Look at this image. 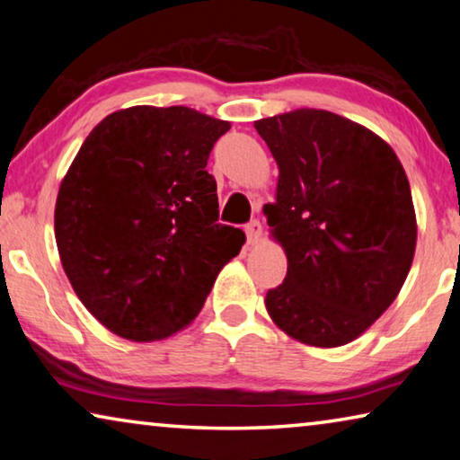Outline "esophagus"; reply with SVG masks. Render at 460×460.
Instances as JSON below:
<instances>
[{
    "label": "esophagus",
    "mask_w": 460,
    "mask_h": 460,
    "mask_svg": "<svg viewBox=\"0 0 460 460\" xmlns=\"http://www.w3.org/2000/svg\"><path fill=\"white\" fill-rule=\"evenodd\" d=\"M245 235H247V243H258L261 237V225L260 221H252L245 225Z\"/></svg>",
    "instance_id": "esophagus-1"
}]
</instances>
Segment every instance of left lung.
<instances>
[{
  "label": "left lung",
  "instance_id": "1",
  "mask_svg": "<svg viewBox=\"0 0 460 460\" xmlns=\"http://www.w3.org/2000/svg\"><path fill=\"white\" fill-rule=\"evenodd\" d=\"M253 127L279 164L264 215L288 260L266 309L303 344L344 346L389 309L411 268L418 225L403 165L373 130L327 111Z\"/></svg>",
  "mask_w": 460,
  "mask_h": 460
}]
</instances>
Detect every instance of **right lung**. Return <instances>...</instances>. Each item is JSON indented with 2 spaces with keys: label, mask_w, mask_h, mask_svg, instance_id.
<instances>
[{
  "label": "right lung",
  "mask_w": 460,
  "mask_h": 460,
  "mask_svg": "<svg viewBox=\"0 0 460 460\" xmlns=\"http://www.w3.org/2000/svg\"><path fill=\"white\" fill-rule=\"evenodd\" d=\"M227 120L133 106L92 130L61 181L55 239L85 309L112 333L153 341L199 315L245 242L218 221L207 162Z\"/></svg>",
  "instance_id": "obj_1"
}]
</instances>
